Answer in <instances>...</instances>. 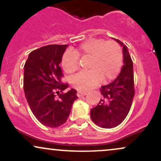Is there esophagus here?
Listing matches in <instances>:
<instances>
[{"instance_id":"1","label":"esophagus","mask_w":161,"mask_h":161,"mask_svg":"<svg viewBox=\"0 0 161 161\" xmlns=\"http://www.w3.org/2000/svg\"><path fill=\"white\" fill-rule=\"evenodd\" d=\"M87 94V92H77L76 95L79 97H83V96H86Z\"/></svg>"}]
</instances>
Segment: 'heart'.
Listing matches in <instances>:
<instances>
[{"instance_id": "heart-1", "label": "heart", "mask_w": 161, "mask_h": 161, "mask_svg": "<svg viewBox=\"0 0 161 161\" xmlns=\"http://www.w3.org/2000/svg\"><path fill=\"white\" fill-rule=\"evenodd\" d=\"M79 57L89 58L88 70L77 73L71 79V84L79 91H88L100 81L107 82L115 79L121 70L123 54L121 46L115 41L91 39L81 43L73 51L67 50L61 59L64 70L74 73L78 69Z\"/></svg>"}]
</instances>
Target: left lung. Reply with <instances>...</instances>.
Masks as SVG:
<instances>
[{
	"label": "left lung",
	"mask_w": 161,
	"mask_h": 161,
	"mask_svg": "<svg viewBox=\"0 0 161 161\" xmlns=\"http://www.w3.org/2000/svg\"><path fill=\"white\" fill-rule=\"evenodd\" d=\"M115 40L123 47V67L113 82L101 86L103 98L91 110L92 121L102 128H112L122 122L130 109L135 94L133 61L128 49L122 42Z\"/></svg>",
	"instance_id": "left-lung-1"
}]
</instances>
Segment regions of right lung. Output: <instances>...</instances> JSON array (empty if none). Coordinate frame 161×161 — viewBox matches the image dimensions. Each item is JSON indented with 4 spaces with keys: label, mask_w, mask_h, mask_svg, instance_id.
I'll use <instances>...</instances> for the list:
<instances>
[{
    "label": "right lung",
    "mask_w": 161,
    "mask_h": 161,
    "mask_svg": "<svg viewBox=\"0 0 161 161\" xmlns=\"http://www.w3.org/2000/svg\"><path fill=\"white\" fill-rule=\"evenodd\" d=\"M68 45H49L31 52L25 64L24 91L30 109L36 119L49 127L64 125L70 113L76 91L61 83L60 67Z\"/></svg>",
    "instance_id": "add662e5"
}]
</instances>
